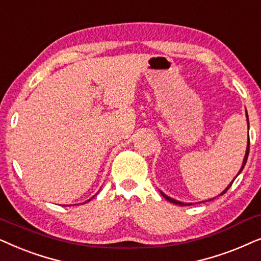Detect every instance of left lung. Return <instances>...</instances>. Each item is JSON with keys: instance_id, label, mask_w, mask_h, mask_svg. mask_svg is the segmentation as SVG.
<instances>
[{"instance_id": "left-lung-1", "label": "left lung", "mask_w": 261, "mask_h": 261, "mask_svg": "<svg viewBox=\"0 0 261 261\" xmlns=\"http://www.w3.org/2000/svg\"><path fill=\"white\" fill-rule=\"evenodd\" d=\"M247 123H248V116H247ZM248 154H249V138H248V144H247V150H246V155H245V159H244V163H242V167H241V169H240V172H242V169H244V167H245V165H246V162H247V159H248ZM239 172V173H240ZM232 184V182H231ZM231 184L230 185H229L227 189H225L223 192H222L220 196H222V194H224L225 192H227V191L229 190V187L231 186ZM162 193V192H161ZM162 196L166 198L167 200H169L171 201V203H174V204H176V205H181V206H184V205H191V204H185V203H182V201H179V200H175V199H173V198H171V197H168V196H166L165 193H162ZM214 199V198H213ZM213 199H210V200H213Z\"/></svg>"}]
</instances>
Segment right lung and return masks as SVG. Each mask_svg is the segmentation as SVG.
<instances>
[{
    "instance_id": "right-lung-1",
    "label": "right lung",
    "mask_w": 261,
    "mask_h": 261,
    "mask_svg": "<svg viewBox=\"0 0 261 261\" xmlns=\"http://www.w3.org/2000/svg\"><path fill=\"white\" fill-rule=\"evenodd\" d=\"M89 200H90V199H89Z\"/></svg>"
}]
</instances>
